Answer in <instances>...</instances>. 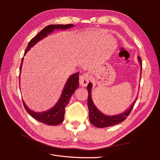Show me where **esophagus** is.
Instances as JSON below:
<instances>
[{"label": "esophagus", "mask_w": 160, "mask_h": 160, "mask_svg": "<svg viewBox=\"0 0 160 160\" xmlns=\"http://www.w3.org/2000/svg\"><path fill=\"white\" fill-rule=\"evenodd\" d=\"M89 81V78L88 74H83L81 75L79 78V84L81 86L85 88V87L88 86Z\"/></svg>", "instance_id": "1"}]
</instances>
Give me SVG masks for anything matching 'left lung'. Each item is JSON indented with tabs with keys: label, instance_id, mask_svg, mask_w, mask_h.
<instances>
[{
	"label": "left lung",
	"instance_id": "1",
	"mask_svg": "<svg viewBox=\"0 0 160 160\" xmlns=\"http://www.w3.org/2000/svg\"><path fill=\"white\" fill-rule=\"evenodd\" d=\"M139 62L141 67L142 66V62L141 57L139 56L138 57ZM142 72V68H141ZM141 75V73H140ZM92 83H89L88 85V105L89 111V121L92 125H93L95 127L98 128H103L113 126V125H117L123 122V121L127 118L128 116L132 111L133 106L135 105V101L137 100L138 97L133 101V103L130 106L128 109H127L123 113L115 115H107L103 114L102 112L97 108L95 105L93 100L91 98V89H92Z\"/></svg>",
	"mask_w": 160,
	"mask_h": 160
}]
</instances>
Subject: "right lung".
<instances>
[{
	"label": "right lung",
	"mask_w": 160,
	"mask_h": 160,
	"mask_svg": "<svg viewBox=\"0 0 160 160\" xmlns=\"http://www.w3.org/2000/svg\"><path fill=\"white\" fill-rule=\"evenodd\" d=\"M72 27H73V25H72V24H68V25H51L49 26H47L46 27L43 28L37 35L32 38L31 41L28 42L24 56H25L26 55V53L31 49V48H32L34 45H36L38 41H40L42 38H44L48 35H49L52 32L54 31V30H66L69 29V28H71ZM22 61L23 57L20 67V72L22 68ZM79 72H77L76 73L71 75L69 77L64 86L63 89L62 91V93L59 99L58 100L54 107L48 111H43V112H36V111H32L27 107L25 103V101L22 99L23 105L28 113L34 119L37 120L38 122L47 125H57L61 123L64 119L65 107L67 105V104L69 103L72 95L74 93L75 90L79 88Z\"/></svg>",
	"instance_id": "obj_1"
}]
</instances>
